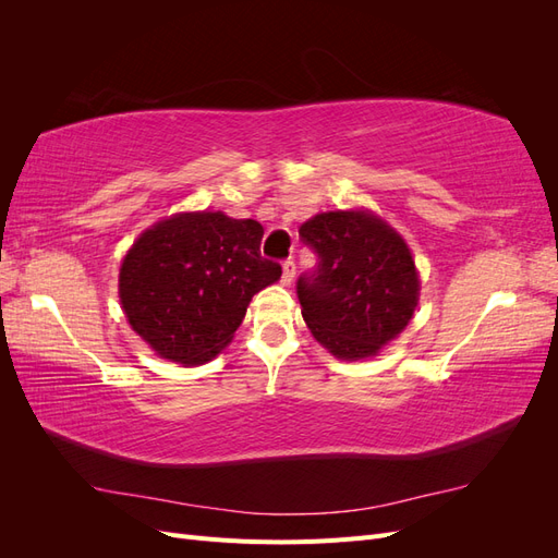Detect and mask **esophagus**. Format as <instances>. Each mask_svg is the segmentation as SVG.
I'll return each mask as SVG.
<instances>
[{"instance_id":"obj_1","label":"esophagus","mask_w":558,"mask_h":558,"mask_svg":"<svg viewBox=\"0 0 558 558\" xmlns=\"http://www.w3.org/2000/svg\"><path fill=\"white\" fill-rule=\"evenodd\" d=\"M283 275H281V281L286 283V286H291V281H293V277H295V263L289 258V260H283Z\"/></svg>"}]
</instances>
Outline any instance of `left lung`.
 <instances>
[{"mask_svg":"<svg viewBox=\"0 0 558 558\" xmlns=\"http://www.w3.org/2000/svg\"><path fill=\"white\" fill-rule=\"evenodd\" d=\"M316 256L300 275L302 318L332 356L361 361L404 330L418 302V275L400 234L369 211H326L300 226Z\"/></svg>","mask_w":558,"mask_h":558,"instance_id":"1","label":"left lung"}]
</instances>
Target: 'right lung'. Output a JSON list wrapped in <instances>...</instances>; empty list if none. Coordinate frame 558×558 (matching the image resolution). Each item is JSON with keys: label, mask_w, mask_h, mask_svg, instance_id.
Instances as JSON below:
<instances>
[{"label": "right lung", "mask_w": 558, "mask_h": 558, "mask_svg": "<svg viewBox=\"0 0 558 558\" xmlns=\"http://www.w3.org/2000/svg\"><path fill=\"white\" fill-rule=\"evenodd\" d=\"M260 240L258 221L223 211L177 214L142 232L118 277L132 330L167 361H211L251 298L281 277V265L260 256Z\"/></svg>", "instance_id": "obj_1"}]
</instances>
